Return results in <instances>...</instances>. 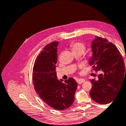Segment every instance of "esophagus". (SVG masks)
Masks as SVG:
<instances>
[{
  "label": "esophagus",
  "mask_w": 126,
  "mask_h": 126,
  "mask_svg": "<svg viewBox=\"0 0 126 126\" xmlns=\"http://www.w3.org/2000/svg\"><path fill=\"white\" fill-rule=\"evenodd\" d=\"M85 80L84 79H78L77 82L78 83V84H81V83H83V82H85Z\"/></svg>",
  "instance_id": "obj_1"
}]
</instances>
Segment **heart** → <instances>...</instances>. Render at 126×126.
Here are the masks:
<instances>
[{"label": "heart", "mask_w": 126, "mask_h": 126, "mask_svg": "<svg viewBox=\"0 0 126 126\" xmlns=\"http://www.w3.org/2000/svg\"><path fill=\"white\" fill-rule=\"evenodd\" d=\"M71 48L73 51H81L83 52L86 49L85 45L81 43H76L72 45Z\"/></svg>", "instance_id": "b5f03b06"}]
</instances>
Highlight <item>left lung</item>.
<instances>
[{
    "instance_id": "obj_1",
    "label": "left lung",
    "mask_w": 126,
    "mask_h": 126,
    "mask_svg": "<svg viewBox=\"0 0 126 126\" xmlns=\"http://www.w3.org/2000/svg\"><path fill=\"white\" fill-rule=\"evenodd\" d=\"M91 49L93 56L89 63L95 71H100L101 74L97 80H91L90 97L98 104H107L113 101L122 87L126 76L124 61L115 46L101 37H95Z\"/></svg>"
}]
</instances>
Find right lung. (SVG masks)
<instances>
[{
  "instance_id": "add662e5",
  "label": "right lung",
  "mask_w": 126,
  "mask_h": 126,
  "mask_svg": "<svg viewBox=\"0 0 126 126\" xmlns=\"http://www.w3.org/2000/svg\"><path fill=\"white\" fill-rule=\"evenodd\" d=\"M58 41L48 44L36 59L32 80L36 93L45 102L56 110L68 108L75 100L77 82L72 78L63 82L57 79L56 72Z\"/></svg>"
}]
</instances>
